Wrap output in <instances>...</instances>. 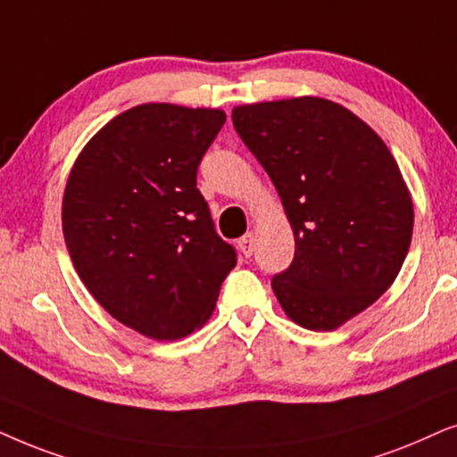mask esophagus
<instances>
[{
    "label": "esophagus",
    "instance_id": "1",
    "mask_svg": "<svg viewBox=\"0 0 457 457\" xmlns=\"http://www.w3.org/2000/svg\"><path fill=\"white\" fill-rule=\"evenodd\" d=\"M238 246H240V251H242V254H245V257H251L253 251H254V234L248 232L246 236H242Z\"/></svg>",
    "mask_w": 457,
    "mask_h": 457
}]
</instances>
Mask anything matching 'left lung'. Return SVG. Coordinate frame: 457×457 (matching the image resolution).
<instances>
[{"mask_svg": "<svg viewBox=\"0 0 457 457\" xmlns=\"http://www.w3.org/2000/svg\"><path fill=\"white\" fill-rule=\"evenodd\" d=\"M232 120L295 234V259L271 279L279 305L307 330H337L385 295L410 251L413 203L397 162L324 97L236 106Z\"/></svg>", "mask_w": 457, "mask_h": 457, "instance_id": "obj_1", "label": "left lung"}]
</instances>
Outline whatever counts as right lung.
Here are the masks:
<instances>
[{"mask_svg": "<svg viewBox=\"0 0 457 457\" xmlns=\"http://www.w3.org/2000/svg\"><path fill=\"white\" fill-rule=\"evenodd\" d=\"M223 123L217 108H129L89 139L66 181L62 232L79 278L148 338L178 340L203 326L236 265L196 187Z\"/></svg>", "mask_w": 457, "mask_h": 457, "instance_id": "obj_1", "label": "right lung"}]
</instances>
